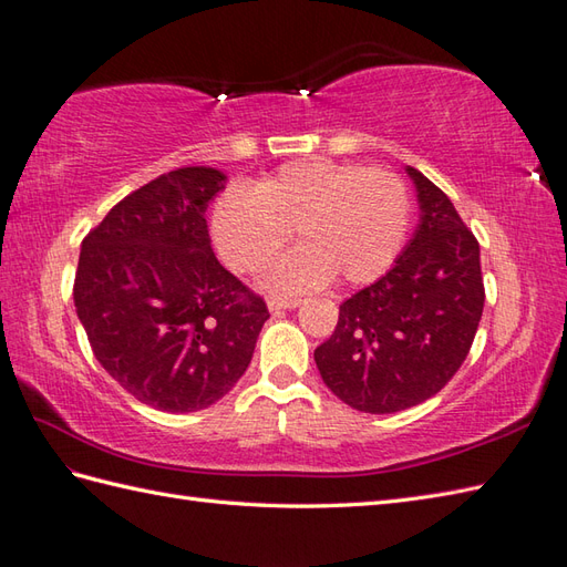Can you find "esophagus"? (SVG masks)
<instances>
[{
  "instance_id": "obj_1",
  "label": "esophagus",
  "mask_w": 567,
  "mask_h": 567,
  "mask_svg": "<svg viewBox=\"0 0 567 567\" xmlns=\"http://www.w3.org/2000/svg\"><path fill=\"white\" fill-rule=\"evenodd\" d=\"M301 305V299H270L268 309L270 311H280V309H297Z\"/></svg>"
}]
</instances>
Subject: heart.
Here are the masks:
<instances>
[{
  "instance_id": "b5f03b06",
  "label": "heart",
  "mask_w": 567,
  "mask_h": 567,
  "mask_svg": "<svg viewBox=\"0 0 567 567\" xmlns=\"http://www.w3.org/2000/svg\"><path fill=\"white\" fill-rule=\"evenodd\" d=\"M411 224L405 183L384 168L299 159L251 190H224L209 217L221 260L254 275L282 251L295 229L301 246L268 275L275 292H301L333 275L348 285L381 278L399 258Z\"/></svg>"
}]
</instances>
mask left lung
<instances>
[{"label":"left lung","mask_w":567,"mask_h":567,"mask_svg":"<svg viewBox=\"0 0 567 567\" xmlns=\"http://www.w3.org/2000/svg\"><path fill=\"white\" fill-rule=\"evenodd\" d=\"M420 219L386 275L340 305L333 336L313 350L323 384L362 413H396L444 389L483 313L481 248L452 200L405 166Z\"/></svg>","instance_id":"8db88e82"}]
</instances>
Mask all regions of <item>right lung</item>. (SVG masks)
Returning a JSON list of instances; mask_svg holds the SVG:
<instances>
[{"label": "right lung", "instance_id": "add662e5", "mask_svg": "<svg viewBox=\"0 0 567 567\" xmlns=\"http://www.w3.org/2000/svg\"><path fill=\"white\" fill-rule=\"evenodd\" d=\"M227 186L183 166L117 203L79 254L74 307L96 360L142 403L193 413L234 389L254 358L266 301L219 266L207 205Z\"/></svg>", "mask_w": 567, "mask_h": 567}]
</instances>
